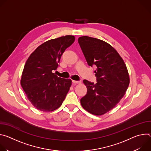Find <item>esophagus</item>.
<instances>
[{"label": "esophagus", "instance_id": "obj_1", "mask_svg": "<svg viewBox=\"0 0 151 151\" xmlns=\"http://www.w3.org/2000/svg\"><path fill=\"white\" fill-rule=\"evenodd\" d=\"M72 82L73 83H80L81 82L80 81H74V80H72Z\"/></svg>", "mask_w": 151, "mask_h": 151}]
</instances>
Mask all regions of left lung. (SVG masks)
Instances as JSON below:
<instances>
[{
  "mask_svg": "<svg viewBox=\"0 0 151 151\" xmlns=\"http://www.w3.org/2000/svg\"><path fill=\"white\" fill-rule=\"evenodd\" d=\"M78 43L88 65L97 66V83L83 81L87 93L81 98V104L93 115H103L125 94L130 83L126 65L118 52L103 40L85 36L79 37Z\"/></svg>",
  "mask_w": 151,
  "mask_h": 151,
  "instance_id": "1",
  "label": "left lung"
}]
</instances>
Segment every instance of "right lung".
I'll list each match as a JSON object with an SVG mask.
<instances>
[{
    "label": "right lung",
    "mask_w": 151,
    "mask_h": 151,
    "mask_svg": "<svg viewBox=\"0 0 151 151\" xmlns=\"http://www.w3.org/2000/svg\"><path fill=\"white\" fill-rule=\"evenodd\" d=\"M75 39V36L68 35L48 40L39 46L27 59L21 85L37 109L53 111L65 99L72 81L58 77L53 72L57 69L62 54Z\"/></svg>",
    "instance_id": "add662e5"
}]
</instances>
